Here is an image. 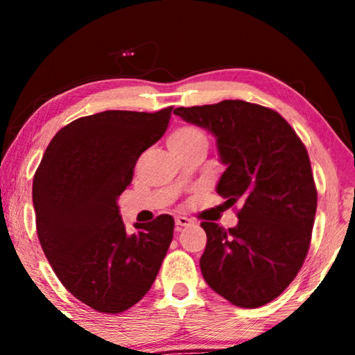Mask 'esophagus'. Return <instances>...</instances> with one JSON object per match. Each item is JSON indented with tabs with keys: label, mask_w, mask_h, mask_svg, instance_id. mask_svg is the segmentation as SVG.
Returning a JSON list of instances; mask_svg holds the SVG:
<instances>
[{
	"label": "esophagus",
	"mask_w": 355,
	"mask_h": 355,
	"mask_svg": "<svg viewBox=\"0 0 355 355\" xmlns=\"http://www.w3.org/2000/svg\"><path fill=\"white\" fill-rule=\"evenodd\" d=\"M192 225V220L187 216H176V230L181 231V227Z\"/></svg>",
	"instance_id": "esophagus-1"
}]
</instances>
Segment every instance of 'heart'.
<instances>
[{"label":"heart","instance_id":"heart-1","mask_svg":"<svg viewBox=\"0 0 355 355\" xmlns=\"http://www.w3.org/2000/svg\"><path fill=\"white\" fill-rule=\"evenodd\" d=\"M198 140H205V135L200 129L193 128V125H181V128L174 129L168 135V147H181V145H189Z\"/></svg>","mask_w":355,"mask_h":355}]
</instances>
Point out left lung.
Returning <instances> with one entry per match:
<instances>
[{
    "mask_svg": "<svg viewBox=\"0 0 355 355\" xmlns=\"http://www.w3.org/2000/svg\"><path fill=\"white\" fill-rule=\"evenodd\" d=\"M174 114L216 137L226 171L216 192L241 203L237 226L203 221L200 270L207 284L237 307L271 302L307 257L317 187L307 148L279 113L242 100L176 108Z\"/></svg>",
    "mask_w": 355,
    "mask_h": 355,
    "instance_id": "left-lung-1",
    "label": "left lung"
}]
</instances>
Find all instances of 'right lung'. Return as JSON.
<instances>
[{
    "instance_id": "add662e5",
    "label": "right lung",
    "mask_w": 355,
    "mask_h": 355,
    "mask_svg": "<svg viewBox=\"0 0 355 355\" xmlns=\"http://www.w3.org/2000/svg\"><path fill=\"white\" fill-rule=\"evenodd\" d=\"M173 106L157 113L103 111L58 130L33 176L42 249L62 286L96 312L121 313L157 278L174 220L135 223L129 234L118 197L145 150L162 139Z\"/></svg>"
}]
</instances>
